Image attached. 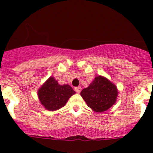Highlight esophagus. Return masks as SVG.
I'll list each match as a JSON object with an SVG mask.
<instances>
[{"label":"esophagus","mask_w":153,"mask_h":153,"mask_svg":"<svg viewBox=\"0 0 153 153\" xmlns=\"http://www.w3.org/2000/svg\"><path fill=\"white\" fill-rule=\"evenodd\" d=\"M75 91L77 92V93H80L81 91V88L80 86H78V87H75Z\"/></svg>","instance_id":"esophagus-1"}]
</instances>
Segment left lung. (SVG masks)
Here are the masks:
<instances>
[{
	"label": "left lung",
	"mask_w": 153,
	"mask_h": 153,
	"mask_svg": "<svg viewBox=\"0 0 153 153\" xmlns=\"http://www.w3.org/2000/svg\"><path fill=\"white\" fill-rule=\"evenodd\" d=\"M81 95L89 107L97 112H102L115 104L118 89L106 78L98 76L87 88L81 91Z\"/></svg>",
	"instance_id": "obj_1"
}]
</instances>
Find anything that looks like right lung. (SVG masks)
I'll return each mask as SVG.
<instances>
[{
    "label": "right lung",
    "mask_w": 153,
    "mask_h": 153,
    "mask_svg": "<svg viewBox=\"0 0 153 153\" xmlns=\"http://www.w3.org/2000/svg\"><path fill=\"white\" fill-rule=\"evenodd\" d=\"M75 93L68 84L60 85L53 77H50L38 92L40 101L49 111L57 110L63 107L68 99Z\"/></svg>",
    "instance_id": "obj_1"
}]
</instances>
